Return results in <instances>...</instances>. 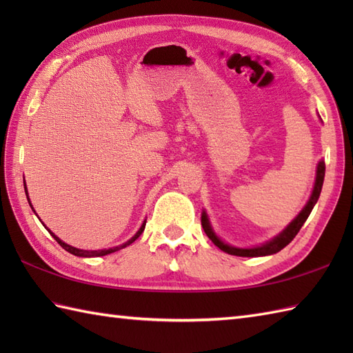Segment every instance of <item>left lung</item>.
<instances>
[{
  "mask_svg": "<svg viewBox=\"0 0 353 353\" xmlns=\"http://www.w3.org/2000/svg\"><path fill=\"white\" fill-rule=\"evenodd\" d=\"M323 181H325V162L321 161L317 165V176H316V183H314V190L311 197L308 200V203L305 205V208L301 211L294 220H292L287 228H285L279 235L274 236L273 239H270L265 244L258 245V247H252V249H239V247H234V245H229L226 243H223L221 239L215 235V232L211 228V223H209V219L206 212L203 211L201 214V226L205 229V234L209 236V239L221 249L223 252H226L229 254H235V256H247V258H253V256H267V254H273L281 252L285 245H288L292 238L297 235V232L301 230V228L303 226V223L308 219L312 208L316 206L317 200L320 197V192H321V186H323Z\"/></svg>",
  "mask_w": 353,
  "mask_h": 353,
  "instance_id": "left-lung-1",
  "label": "left lung"
}]
</instances>
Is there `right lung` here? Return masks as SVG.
<instances>
[{"mask_svg":"<svg viewBox=\"0 0 353 353\" xmlns=\"http://www.w3.org/2000/svg\"><path fill=\"white\" fill-rule=\"evenodd\" d=\"M24 188H26V183H24ZM26 194H27V200L30 201V199H28V192H27V188H26ZM30 206H32V203H30ZM33 209V208H32ZM34 211V209H33ZM144 229H145V221L142 223V226L139 228V230L137 232V234H134L129 241H125L124 244H121V245H117V247H112V249H104V250H81V249H76V247H72V245H70V244H66V243H63L61 238L59 236H56L54 234H52V232L48 229V232L51 234V236L56 239V241L61 244L63 249L66 250V252H70V253H72V254H76V256H83V258H91V256H104V254H109V253H114V252H117V250H119V249H124V247H127V245H130L134 239H137L142 232H144Z\"/></svg>","mask_w":353,"mask_h":353,"instance_id":"right-lung-1","label":"right lung"}]
</instances>
